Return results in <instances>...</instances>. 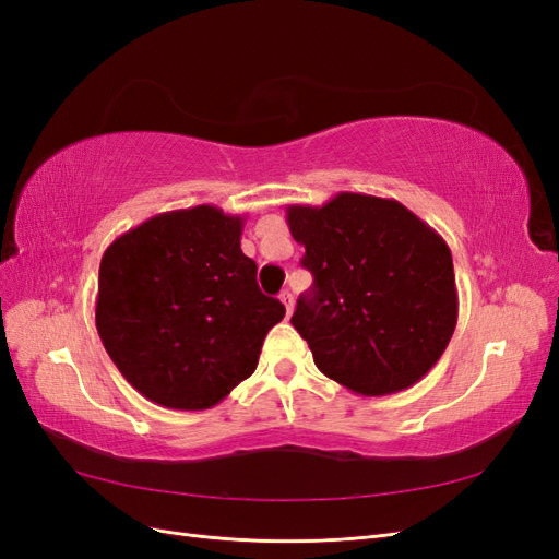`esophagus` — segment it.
<instances>
[{
  "mask_svg": "<svg viewBox=\"0 0 559 559\" xmlns=\"http://www.w3.org/2000/svg\"><path fill=\"white\" fill-rule=\"evenodd\" d=\"M280 300L284 302V308H286V317H292V312H294V296H292L289 292H282V294H280Z\"/></svg>",
  "mask_w": 559,
  "mask_h": 559,
  "instance_id": "1",
  "label": "esophagus"
}]
</instances>
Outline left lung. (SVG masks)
<instances>
[{"label":"left lung","mask_w":559,"mask_h":559,"mask_svg":"<svg viewBox=\"0 0 559 559\" xmlns=\"http://www.w3.org/2000/svg\"><path fill=\"white\" fill-rule=\"evenodd\" d=\"M314 284L294 329L317 368L361 396L408 389L441 359L456 326L452 253L399 200L337 193L326 205H289Z\"/></svg>","instance_id":"8db88e82"}]
</instances>
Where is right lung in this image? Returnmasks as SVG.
I'll return each instance as SVG.
<instances>
[{
	"instance_id": "obj_1",
	"label": "right lung",
	"mask_w": 559,
	"mask_h": 559,
	"mask_svg": "<svg viewBox=\"0 0 559 559\" xmlns=\"http://www.w3.org/2000/svg\"><path fill=\"white\" fill-rule=\"evenodd\" d=\"M245 216L214 205L163 212L99 261L95 326L121 376L165 408L205 411L259 364L284 319L245 257Z\"/></svg>"
}]
</instances>
